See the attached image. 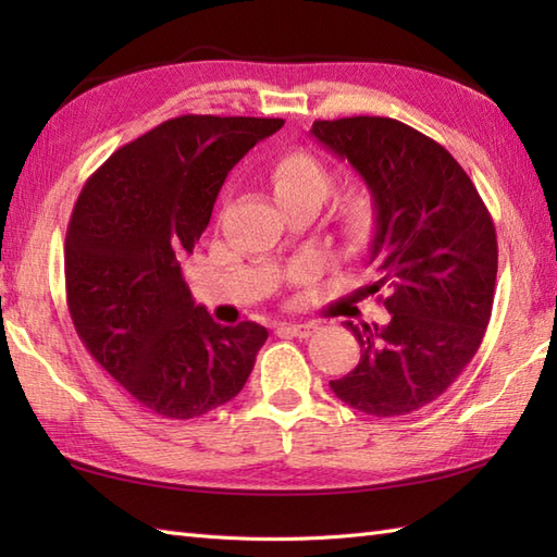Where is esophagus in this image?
Masks as SVG:
<instances>
[{
  "instance_id": "34e87169",
  "label": "esophagus",
  "mask_w": 557,
  "mask_h": 557,
  "mask_svg": "<svg viewBox=\"0 0 557 557\" xmlns=\"http://www.w3.org/2000/svg\"><path fill=\"white\" fill-rule=\"evenodd\" d=\"M280 330H285L287 335H294V337H311L318 325L315 323H282Z\"/></svg>"
}]
</instances>
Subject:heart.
<instances>
[{"label":"heart","mask_w":557,"mask_h":557,"mask_svg":"<svg viewBox=\"0 0 557 557\" xmlns=\"http://www.w3.org/2000/svg\"><path fill=\"white\" fill-rule=\"evenodd\" d=\"M270 182L282 208L299 203L321 206L335 186L333 172L304 150H294L280 158L270 172ZM335 227L339 244L349 253H361L373 244L377 227H381V208H377V198L371 188L354 186L337 200ZM299 277H306V272Z\"/></svg>","instance_id":"heart-1"}]
</instances>
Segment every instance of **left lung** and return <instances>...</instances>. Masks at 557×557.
<instances>
[{"mask_svg":"<svg viewBox=\"0 0 557 557\" xmlns=\"http://www.w3.org/2000/svg\"><path fill=\"white\" fill-rule=\"evenodd\" d=\"M311 134L349 160L381 208L371 244L389 321L345 323L361 345L333 393L371 417H405L453 385L491 321L498 239L474 182L449 152L389 116L318 120Z\"/></svg>","mask_w":557,"mask_h":557,"instance_id":"8db88e82","label":"left lung"}]
</instances>
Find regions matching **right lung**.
<instances>
[{"instance_id":"add662e5","label":"right lung","mask_w":557,"mask_h":557,"mask_svg":"<svg viewBox=\"0 0 557 557\" xmlns=\"http://www.w3.org/2000/svg\"><path fill=\"white\" fill-rule=\"evenodd\" d=\"M285 120L184 114L122 146L83 186L64 244L83 347L138 405L196 419L242 393L268 330L220 325L182 277L230 170Z\"/></svg>"}]
</instances>
